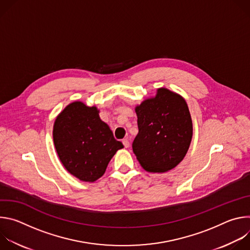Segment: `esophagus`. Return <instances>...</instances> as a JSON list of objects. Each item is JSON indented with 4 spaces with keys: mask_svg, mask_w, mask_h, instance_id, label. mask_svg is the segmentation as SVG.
<instances>
[{
    "mask_svg": "<svg viewBox=\"0 0 250 250\" xmlns=\"http://www.w3.org/2000/svg\"><path fill=\"white\" fill-rule=\"evenodd\" d=\"M123 144H124V146H125V148L129 147V141H128V139H127V138L123 139Z\"/></svg>",
    "mask_w": 250,
    "mask_h": 250,
    "instance_id": "esophagus-1",
    "label": "esophagus"
}]
</instances>
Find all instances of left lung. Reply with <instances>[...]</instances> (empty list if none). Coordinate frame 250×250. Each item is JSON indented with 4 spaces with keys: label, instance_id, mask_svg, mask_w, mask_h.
I'll return each instance as SVG.
<instances>
[{
    "label": "left lung",
    "instance_id": "left-lung-1",
    "mask_svg": "<svg viewBox=\"0 0 250 250\" xmlns=\"http://www.w3.org/2000/svg\"><path fill=\"white\" fill-rule=\"evenodd\" d=\"M138 133L132 150L145 170L166 172L185 157L193 135L192 119L186 101L168 89L135 106Z\"/></svg>",
    "mask_w": 250,
    "mask_h": 250
}]
</instances>
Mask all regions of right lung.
I'll list each match as a JSON object with an SVG mask.
<instances>
[{
	"instance_id": "add662e5",
	"label": "right lung",
	"mask_w": 250,
	"mask_h": 250,
	"mask_svg": "<svg viewBox=\"0 0 250 250\" xmlns=\"http://www.w3.org/2000/svg\"><path fill=\"white\" fill-rule=\"evenodd\" d=\"M56 152L66 170L84 182H94L105 172L112 157L123 148L96 106L73 102L53 125Z\"/></svg>"
}]
</instances>
